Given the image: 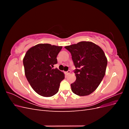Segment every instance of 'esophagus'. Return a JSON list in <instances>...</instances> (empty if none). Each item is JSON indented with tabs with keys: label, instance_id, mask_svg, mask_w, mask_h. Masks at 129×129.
Masks as SVG:
<instances>
[{
	"label": "esophagus",
	"instance_id": "1",
	"mask_svg": "<svg viewBox=\"0 0 129 129\" xmlns=\"http://www.w3.org/2000/svg\"><path fill=\"white\" fill-rule=\"evenodd\" d=\"M70 73H71V71H69V70H68V71L67 72H65V74H66V75H68V74H69Z\"/></svg>",
	"mask_w": 129,
	"mask_h": 129
}]
</instances>
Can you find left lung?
<instances>
[{"label":"left lung","instance_id":"left-lung-1","mask_svg":"<svg viewBox=\"0 0 129 129\" xmlns=\"http://www.w3.org/2000/svg\"><path fill=\"white\" fill-rule=\"evenodd\" d=\"M71 53L76 81L71 84L75 94L89 95L99 87L105 75L107 58L101 47L91 42L81 41L64 47Z\"/></svg>","mask_w":129,"mask_h":129}]
</instances>
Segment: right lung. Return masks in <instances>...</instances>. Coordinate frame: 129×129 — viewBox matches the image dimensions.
Here are the masks:
<instances>
[{
    "label": "right lung",
    "mask_w": 129,
    "mask_h": 129,
    "mask_svg": "<svg viewBox=\"0 0 129 129\" xmlns=\"http://www.w3.org/2000/svg\"><path fill=\"white\" fill-rule=\"evenodd\" d=\"M62 46L41 44L28 50L23 59L25 76L30 86L39 95L51 97L58 92L64 74L53 68Z\"/></svg>",
    "instance_id": "add662e5"
}]
</instances>
